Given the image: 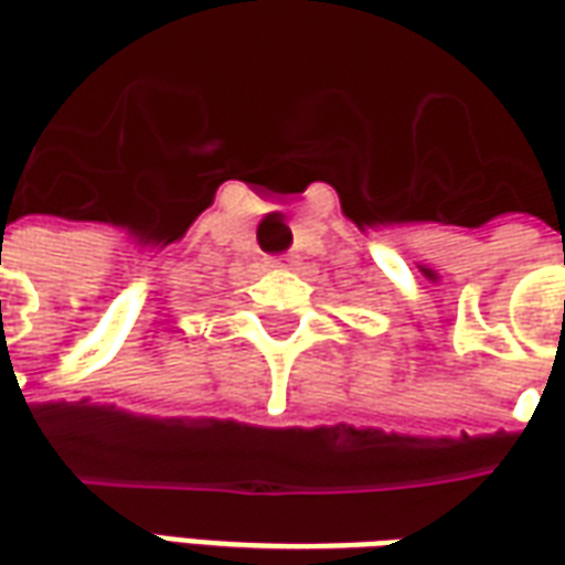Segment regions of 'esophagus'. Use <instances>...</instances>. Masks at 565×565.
<instances>
[{"mask_svg":"<svg viewBox=\"0 0 565 565\" xmlns=\"http://www.w3.org/2000/svg\"><path fill=\"white\" fill-rule=\"evenodd\" d=\"M269 266H281V257H269Z\"/></svg>","mask_w":565,"mask_h":565,"instance_id":"34e87169","label":"esophagus"}]
</instances>
